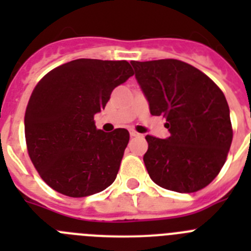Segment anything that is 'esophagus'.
Returning a JSON list of instances; mask_svg holds the SVG:
<instances>
[{
    "label": "esophagus",
    "mask_w": 251,
    "mask_h": 251,
    "mask_svg": "<svg viewBox=\"0 0 251 251\" xmlns=\"http://www.w3.org/2000/svg\"><path fill=\"white\" fill-rule=\"evenodd\" d=\"M129 134H130V137H142V134L141 133H138V132H136V130H130L129 132Z\"/></svg>",
    "instance_id": "esophagus-1"
}]
</instances>
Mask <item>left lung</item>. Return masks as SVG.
Wrapping results in <instances>:
<instances>
[{"instance_id": "8db88e82", "label": "left lung", "mask_w": 251, "mask_h": 251, "mask_svg": "<svg viewBox=\"0 0 251 251\" xmlns=\"http://www.w3.org/2000/svg\"><path fill=\"white\" fill-rule=\"evenodd\" d=\"M152 115L166 119V139L147 136L143 156L154 183L190 194L219 175L232 141L225 95L195 66L175 59L130 61Z\"/></svg>"}]
</instances>
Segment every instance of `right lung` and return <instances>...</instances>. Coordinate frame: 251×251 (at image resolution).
Returning a JSON list of instances; mask_svg holds the SVG:
<instances>
[{"mask_svg":"<svg viewBox=\"0 0 251 251\" xmlns=\"http://www.w3.org/2000/svg\"><path fill=\"white\" fill-rule=\"evenodd\" d=\"M133 74L126 60L76 59L35 86L25 113L26 145L39 175L55 191L85 197L114 182L129 132L97 129L94 115Z\"/></svg>","mask_w":251,"mask_h":251,"instance_id":"obj_1","label":"right lung"}]
</instances>
